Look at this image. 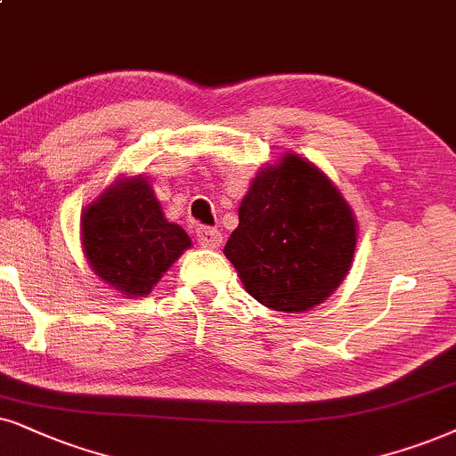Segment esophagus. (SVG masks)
<instances>
[{"mask_svg":"<svg viewBox=\"0 0 456 456\" xmlns=\"http://www.w3.org/2000/svg\"><path fill=\"white\" fill-rule=\"evenodd\" d=\"M195 238H198L200 244L206 248H218L223 241L221 232L215 227H206V224H200V227L195 229Z\"/></svg>","mask_w":456,"mask_h":456,"instance_id":"1","label":"esophagus"}]
</instances>
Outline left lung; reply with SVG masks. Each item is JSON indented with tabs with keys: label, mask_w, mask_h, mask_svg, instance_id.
Masks as SVG:
<instances>
[{
	"label": "left lung",
	"mask_w": 456,
	"mask_h": 456,
	"mask_svg": "<svg viewBox=\"0 0 456 456\" xmlns=\"http://www.w3.org/2000/svg\"><path fill=\"white\" fill-rule=\"evenodd\" d=\"M224 256L248 295L275 311H307L341 284L355 252V218L318 168L288 153L252 183Z\"/></svg>",
	"instance_id": "1"
}]
</instances>
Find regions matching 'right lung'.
I'll list each match as a JSON object with an SVG mask.
<instances>
[{"label":"right lung","instance_id":"1","mask_svg":"<svg viewBox=\"0 0 456 456\" xmlns=\"http://www.w3.org/2000/svg\"><path fill=\"white\" fill-rule=\"evenodd\" d=\"M86 256L107 284L142 297L191 246L189 235L164 218L159 201L141 176L101 195L82 218Z\"/></svg>","mask_w":456,"mask_h":456}]
</instances>
